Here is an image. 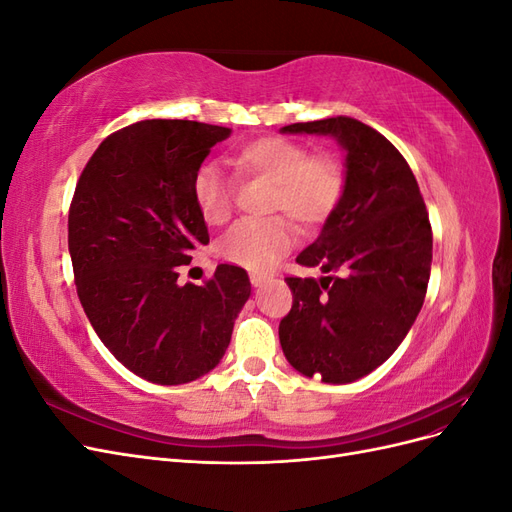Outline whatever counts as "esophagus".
Wrapping results in <instances>:
<instances>
[{"label":"esophagus","mask_w":512,"mask_h":512,"mask_svg":"<svg viewBox=\"0 0 512 512\" xmlns=\"http://www.w3.org/2000/svg\"><path fill=\"white\" fill-rule=\"evenodd\" d=\"M250 282H252L254 288H260L262 284L267 282V275H262V273H250Z\"/></svg>","instance_id":"34e87169"}]
</instances>
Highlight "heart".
I'll return each instance as SVG.
<instances>
[{"label": "heart", "mask_w": 512, "mask_h": 512, "mask_svg": "<svg viewBox=\"0 0 512 512\" xmlns=\"http://www.w3.org/2000/svg\"><path fill=\"white\" fill-rule=\"evenodd\" d=\"M239 175L273 185L271 211H284L301 226L329 218L344 192V170L331 156H312L303 145L282 136H262L243 145L230 158ZM196 209L209 226L230 218V185L218 166L207 164L192 179ZM292 226L284 218L239 222L218 241V254L245 269H267L292 245Z\"/></svg>", "instance_id": "1"}]
</instances>
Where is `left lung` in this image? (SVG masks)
<instances>
[{"mask_svg": "<svg viewBox=\"0 0 512 512\" xmlns=\"http://www.w3.org/2000/svg\"><path fill=\"white\" fill-rule=\"evenodd\" d=\"M282 134L329 136L344 151V192L318 239L297 256L322 275L286 277L292 309L280 322L288 363L307 378L348 384L404 342L431 273V224L404 156L352 117L290 123Z\"/></svg>", "mask_w": 512, "mask_h": 512, "instance_id": "1", "label": "left lung"}]
</instances>
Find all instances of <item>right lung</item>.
<instances>
[{
	"label": "right lung",
	"mask_w": 512,
	"mask_h": 512,
	"mask_svg": "<svg viewBox=\"0 0 512 512\" xmlns=\"http://www.w3.org/2000/svg\"><path fill=\"white\" fill-rule=\"evenodd\" d=\"M228 128L145 119L111 134L87 162L68 215L76 292L115 359L153 384H185L222 361L250 277L218 265L205 286L177 267L209 243L192 179Z\"/></svg>",
	"instance_id": "add662e5"
}]
</instances>
